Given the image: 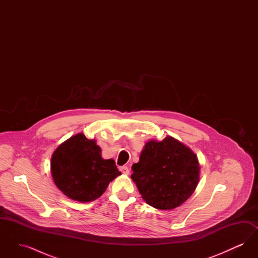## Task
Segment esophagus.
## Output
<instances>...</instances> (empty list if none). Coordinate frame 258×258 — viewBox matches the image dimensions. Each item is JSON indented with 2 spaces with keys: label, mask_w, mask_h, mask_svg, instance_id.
<instances>
[{
  "label": "esophagus",
  "mask_w": 258,
  "mask_h": 258,
  "mask_svg": "<svg viewBox=\"0 0 258 258\" xmlns=\"http://www.w3.org/2000/svg\"><path fill=\"white\" fill-rule=\"evenodd\" d=\"M120 171L122 172L124 175H128L130 174V169L127 166H121L120 167Z\"/></svg>",
  "instance_id": "1"
}]
</instances>
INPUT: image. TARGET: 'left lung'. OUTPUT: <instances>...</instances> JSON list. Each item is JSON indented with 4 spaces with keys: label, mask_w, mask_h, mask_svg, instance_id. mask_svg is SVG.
<instances>
[{
    "label": "left lung",
    "mask_w": 258,
    "mask_h": 258,
    "mask_svg": "<svg viewBox=\"0 0 258 258\" xmlns=\"http://www.w3.org/2000/svg\"><path fill=\"white\" fill-rule=\"evenodd\" d=\"M132 179L142 198L154 208L172 210L197 188L200 166L197 155L171 136L150 140L133 165Z\"/></svg>",
    "instance_id": "obj_1"
}]
</instances>
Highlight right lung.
<instances>
[{
	"label": "right lung",
	"instance_id": "add662e5",
	"mask_svg": "<svg viewBox=\"0 0 258 258\" xmlns=\"http://www.w3.org/2000/svg\"><path fill=\"white\" fill-rule=\"evenodd\" d=\"M51 174L64 196L86 203L100 197L121 172L114 160L101 158V150L95 139L78 134L55 150L51 159Z\"/></svg>",
	"mask_w": 258,
	"mask_h": 258
}]
</instances>
